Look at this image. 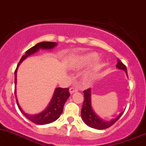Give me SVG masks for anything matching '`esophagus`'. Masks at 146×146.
I'll return each instance as SVG.
<instances>
[{
    "mask_svg": "<svg viewBox=\"0 0 146 146\" xmlns=\"http://www.w3.org/2000/svg\"><path fill=\"white\" fill-rule=\"evenodd\" d=\"M78 91L77 88H74V87H71V88H70V94H73L74 93L76 92V91Z\"/></svg>",
    "mask_w": 146,
    "mask_h": 146,
    "instance_id": "obj_1",
    "label": "esophagus"
}]
</instances>
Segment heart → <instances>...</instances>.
I'll list each match as a JSON object with an SVG mask.
<instances>
[{
    "instance_id": "b5f03b06",
    "label": "heart",
    "mask_w": 146,
    "mask_h": 146,
    "mask_svg": "<svg viewBox=\"0 0 146 146\" xmlns=\"http://www.w3.org/2000/svg\"><path fill=\"white\" fill-rule=\"evenodd\" d=\"M98 56L95 52H88V53L82 55L81 56H78L77 58H75L72 60H71L69 63L68 67L69 68L73 70H79L86 66L89 65L92 62H95L97 60ZM99 66L96 65V68H98ZM87 79H91V75H87L86 76Z\"/></svg>"
}]
</instances>
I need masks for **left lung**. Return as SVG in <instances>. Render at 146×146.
<instances>
[{
	"label": "left lung",
	"mask_w": 146,
	"mask_h": 146,
	"mask_svg": "<svg viewBox=\"0 0 146 146\" xmlns=\"http://www.w3.org/2000/svg\"><path fill=\"white\" fill-rule=\"evenodd\" d=\"M116 67L119 70H121L125 72L127 74V76H128L127 67L119 59H117V64ZM84 100L83 106H82V111H81V115H82V119H83L84 123L88 127L96 129H105L109 128L110 127H111L112 124H114L117 121L123 114V112H121L117 117L112 119L110 121L103 119L96 115L92 108L91 88H88V89L84 91Z\"/></svg>",
	"instance_id": "left-lung-1"
}]
</instances>
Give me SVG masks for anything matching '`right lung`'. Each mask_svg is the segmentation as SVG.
Returning a JSON list of instances; mask_svg holds the SVG:
<instances>
[{
	"mask_svg": "<svg viewBox=\"0 0 146 146\" xmlns=\"http://www.w3.org/2000/svg\"><path fill=\"white\" fill-rule=\"evenodd\" d=\"M57 46V43L55 42H40L37 43L35 46H33L27 51L25 52V54L22 57L21 60H19L17 64V67L15 71V94L16 100H17V104L19 110L21 111L22 114L26 117L28 119L32 122L35 123L39 125H43V124H50L51 122H53L55 120L58 119L62 115L64 105L68 98L70 97V94L69 92V88H56L54 94L52 96L51 100L49 103L47 108L42 111L41 112L35 115H29V114L25 113L21 107L19 106V103L17 98V94H16V85H17V69L19 67V64H21L30 55H33L35 52H38L40 49L42 50H50L53 48L54 47Z\"/></svg>",
	"mask_w": 146,
	"mask_h": 146,
	"instance_id": "right-lung-1",
	"label": "right lung"
}]
</instances>
